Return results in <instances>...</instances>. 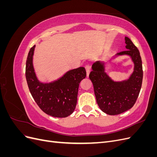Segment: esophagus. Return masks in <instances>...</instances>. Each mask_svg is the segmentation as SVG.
<instances>
[{
  "label": "esophagus",
  "instance_id": "obj_1",
  "mask_svg": "<svg viewBox=\"0 0 157 157\" xmlns=\"http://www.w3.org/2000/svg\"><path fill=\"white\" fill-rule=\"evenodd\" d=\"M85 69H86V74H87V76L88 77V75H89V73H90V71H91V66L89 65H86V66H85Z\"/></svg>",
  "mask_w": 157,
  "mask_h": 157
}]
</instances>
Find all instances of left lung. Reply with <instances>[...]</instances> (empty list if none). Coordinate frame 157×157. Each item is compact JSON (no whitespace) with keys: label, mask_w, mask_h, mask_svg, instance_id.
<instances>
[{"label":"left lung","mask_w":157,"mask_h":157,"mask_svg":"<svg viewBox=\"0 0 157 157\" xmlns=\"http://www.w3.org/2000/svg\"><path fill=\"white\" fill-rule=\"evenodd\" d=\"M127 50L117 56H130L134 63V72L127 80L115 82L105 72L104 63L99 61L92 65L89 78L92 82L98 105L109 115H117L131 109L138 98L143 80V68L140 52L132 40L125 37Z\"/></svg>","instance_id":"8db88e82"}]
</instances>
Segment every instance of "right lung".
<instances>
[{
    "label": "right lung",
    "instance_id": "1",
    "mask_svg": "<svg viewBox=\"0 0 157 157\" xmlns=\"http://www.w3.org/2000/svg\"><path fill=\"white\" fill-rule=\"evenodd\" d=\"M35 48V45L30 49L26 61L25 77L29 91L37 105L47 115L67 117L73 113L77 105L79 84L86 77V70L80 67L70 70L53 82H40L33 65Z\"/></svg>",
    "mask_w": 157,
    "mask_h": 157
}]
</instances>
